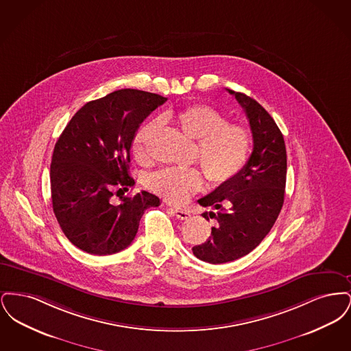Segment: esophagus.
Instances as JSON below:
<instances>
[{
    "mask_svg": "<svg viewBox=\"0 0 351 351\" xmlns=\"http://www.w3.org/2000/svg\"><path fill=\"white\" fill-rule=\"evenodd\" d=\"M171 210L175 213V216L179 218V219H186V218L191 217V213H189V210H186V209L171 208Z\"/></svg>",
    "mask_w": 351,
    "mask_h": 351,
    "instance_id": "34e87169",
    "label": "esophagus"
}]
</instances>
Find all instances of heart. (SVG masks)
<instances>
[{
	"label": "heart",
	"mask_w": 351,
	"mask_h": 351,
	"mask_svg": "<svg viewBox=\"0 0 351 351\" xmlns=\"http://www.w3.org/2000/svg\"><path fill=\"white\" fill-rule=\"evenodd\" d=\"M178 125L192 139H197V154L206 178L215 184L234 179L247 162L251 136L242 125L226 122L216 108L206 104H193L175 116ZM158 121L141 126L134 134L133 151L143 158L146 142ZM202 173L197 168H160L147 175L146 184L169 202H183L202 185Z\"/></svg>",
	"instance_id": "1"
}]
</instances>
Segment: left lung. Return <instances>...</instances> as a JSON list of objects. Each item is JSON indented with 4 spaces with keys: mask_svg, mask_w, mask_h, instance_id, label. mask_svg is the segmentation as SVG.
<instances>
[{
    "mask_svg": "<svg viewBox=\"0 0 351 351\" xmlns=\"http://www.w3.org/2000/svg\"><path fill=\"white\" fill-rule=\"evenodd\" d=\"M228 92L246 113L254 147L234 179L199 200L202 206L216 210L204 212L202 217L216 218L218 223L209 239L192 251L212 265L239 259L263 241L282 210L287 179L285 143L274 118L249 96L232 89Z\"/></svg>",
    "mask_w": 351,
    "mask_h": 351,
    "instance_id": "obj_1",
    "label": "left lung"
}]
</instances>
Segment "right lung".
I'll use <instances>...</instances> for the list:
<instances>
[{"instance_id": "obj_1", "label": "right lung", "mask_w": 351, "mask_h": 351, "mask_svg": "<svg viewBox=\"0 0 351 351\" xmlns=\"http://www.w3.org/2000/svg\"><path fill=\"white\" fill-rule=\"evenodd\" d=\"M166 97L121 89L89 101L71 118L51 160V199L63 233L80 250L110 255L133 242L145 210L159 206L142 191L113 204V189L134 185L129 175L134 134Z\"/></svg>"}]
</instances>
